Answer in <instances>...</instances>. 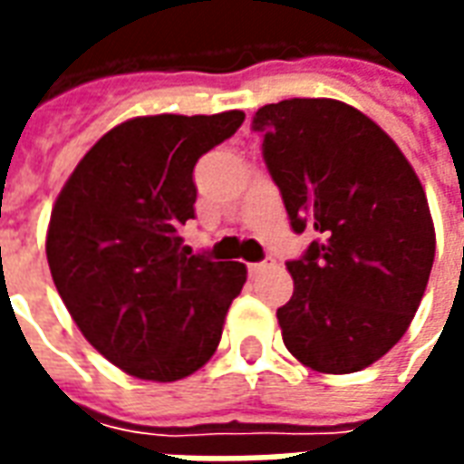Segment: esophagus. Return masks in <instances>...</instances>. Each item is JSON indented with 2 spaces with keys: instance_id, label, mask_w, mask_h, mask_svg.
Instances as JSON below:
<instances>
[{
  "instance_id": "34e87169",
  "label": "esophagus",
  "mask_w": 464,
  "mask_h": 464,
  "mask_svg": "<svg viewBox=\"0 0 464 464\" xmlns=\"http://www.w3.org/2000/svg\"><path fill=\"white\" fill-rule=\"evenodd\" d=\"M273 266H276V261H273L271 256H268V258H266V261H261V263H251V266H248V271H251L253 276H258V273L268 271V268H273Z\"/></svg>"
}]
</instances>
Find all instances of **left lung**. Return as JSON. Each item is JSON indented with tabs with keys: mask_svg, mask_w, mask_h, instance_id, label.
Instances as JSON below:
<instances>
[{
	"mask_svg": "<svg viewBox=\"0 0 464 464\" xmlns=\"http://www.w3.org/2000/svg\"><path fill=\"white\" fill-rule=\"evenodd\" d=\"M253 131L293 231L318 233L285 263L283 343L318 372L368 368L405 335L435 261L418 173L378 123L335 99L266 104Z\"/></svg>",
	"mask_w": 464,
	"mask_h": 464,
	"instance_id": "1",
	"label": "left lung"
}]
</instances>
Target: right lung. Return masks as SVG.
<instances>
[{
    "mask_svg": "<svg viewBox=\"0 0 464 464\" xmlns=\"http://www.w3.org/2000/svg\"><path fill=\"white\" fill-rule=\"evenodd\" d=\"M246 114L139 116L86 151L52 208L46 261L66 311L109 362L173 382L208 362L246 266L183 248L193 166Z\"/></svg>",
    "mask_w": 464,
    "mask_h": 464,
    "instance_id": "obj_1",
    "label": "right lung"
}]
</instances>
